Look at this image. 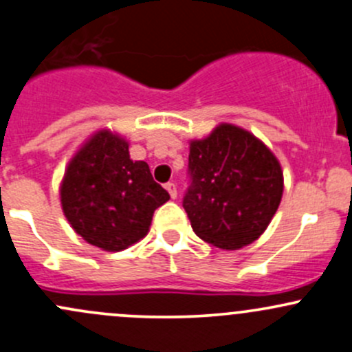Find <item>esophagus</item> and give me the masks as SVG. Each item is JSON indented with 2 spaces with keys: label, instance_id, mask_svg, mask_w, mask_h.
Listing matches in <instances>:
<instances>
[{
  "label": "esophagus",
  "instance_id": "obj_1",
  "mask_svg": "<svg viewBox=\"0 0 352 352\" xmlns=\"http://www.w3.org/2000/svg\"><path fill=\"white\" fill-rule=\"evenodd\" d=\"M165 188L166 190H168V194H170V197L172 199H177V186L173 182H168L165 186Z\"/></svg>",
  "mask_w": 352,
  "mask_h": 352
}]
</instances>
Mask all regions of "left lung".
Masks as SVG:
<instances>
[{"mask_svg":"<svg viewBox=\"0 0 352 352\" xmlns=\"http://www.w3.org/2000/svg\"><path fill=\"white\" fill-rule=\"evenodd\" d=\"M192 184L184 197L190 226L206 243L234 251L256 241L283 195L278 158L248 129L221 123L188 143Z\"/></svg>","mask_w":352,"mask_h":352,"instance_id":"8db88e82","label":"left lung"}]
</instances>
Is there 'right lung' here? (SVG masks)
Here are the masks:
<instances>
[{"label": "right lung", "instance_id": "right-lung-1", "mask_svg": "<svg viewBox=\"0 0 352 352\" xmlns=\"http://www.w3.org/2000/svg\"><path fill=\"white\" fill-rule=\"evenodd\" d=\"M168 199L146 162H133L128 140L109 128L80 145L60 182V206L70 228L111 253L145 238L155 209Z\"/></svg>", "mask_w": 352, "mask_h": 352}]
</instances>
